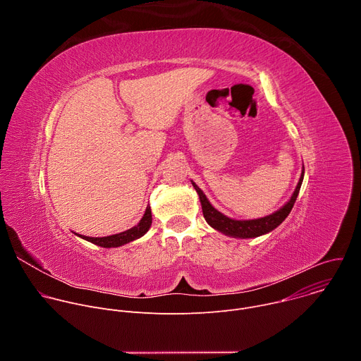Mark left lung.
<instances>
[{
    "label": "left lung",
    "instance_id": "8db88e82",
    "mask_svg": "<svg viewBox=\"0 0 361 361\" xmlns=\"http://www.w3.org/2000/svg\"><path fill=\"white\" fill-rule=\"evenodd\" d=\"M304 178V167L300 176V180L297 183V187L293 192V195L290 197V200L283 205V207L277 212H274L273 214H269L266 217L262 219H254V220H234L230 219L227 216H224L223 213H220L217 209H214L212 202L209 201V198L205 197V194L202 192V190L194 183L191 181L192 187L195 188L198 197H200V202H201V209H202V214L205 221H207L214 230L228 235V237H234V238H254V237H260L263 234H267L270 231H273L274 228H277L290 214L293 205L297 200L301 183Z\"/></svg>",
    "mask_w": 361,
    "mask_h": 361
}]
</instances>
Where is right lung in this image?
Listing matches in <instances>:
<instances>
[{"mask_svg":"<svg viewBox=\"0 0 361 361\" xmlns=\"http://www.w3.org/2000/svg\"><path fill=\"white\" fill-rule=\"evenodd\" d=\"M151 223H152V217H151V209L149 205H147L145 209V213L142 216V219L140 220V223L137 226H134L133 228L130 230H126L123 233H118V234H113V235H107V237H87V235H81V234H77L78 237H81L82 240H87L92 244H97L99 247H104V248H113V247H120V245H124L127 243H131L140 237H142L151 227Z\"/></svg>","mask_w":361,"mask_h":361,"instance_id":"right-lung-1","label":"right lung"}]
</instances>
